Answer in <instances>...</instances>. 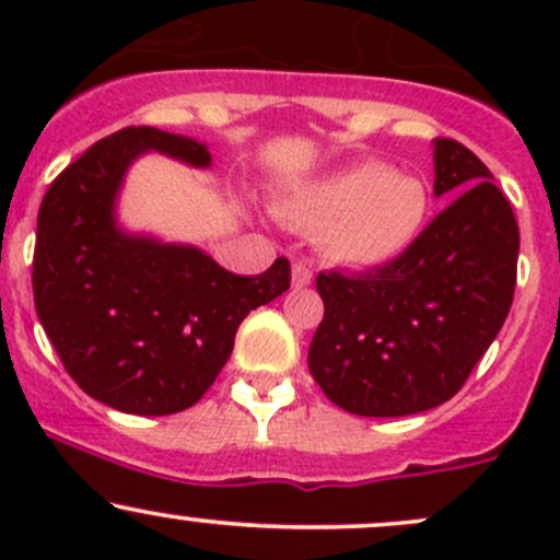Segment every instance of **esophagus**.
<instances>
[{
	"mask_svg": "<svg viewBox=\"0 0 560 560\" xmlns=\"http://www.w3.org/2000/svg\"><path fill=\"white\" fill-rule=\"evenodd\" d=\"M313 281V271H311V266H307V262H302V260H298L292 266V284L298 287V289H302V287H307Z\"/></svg>",
	"mask_w": 560,
	"mask_h": 560,
	"instance_id": "1",
	"label": "esophagus"
}]
</instances>
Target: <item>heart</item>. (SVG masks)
<instances>
[{
  "mask_svg": "<svg viewBox=\"0 0 560 560\" xmlns=\"http://www.w3.org/2000/svg\"><path fill=\"white\" fill-rule=\"evenodd\" d=\"M284 213L298 226L320 229V244L331 260L378 268L419 242L432 199L421 178L365 160L300 189Z\"/></svg>",
  "mask_w": 560,
  "mask_h": 560,
  "instance_id": "1",
  "label": "heart"
}]
</instances>
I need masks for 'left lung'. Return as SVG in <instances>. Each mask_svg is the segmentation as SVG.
<instances>
[{"label": "left lung", "mask_w": 560, "mask_h": 560, "mask_svg": "<svg viewBox=\"0 0 560 560\" xmlns=\"http://www.w3.org/2000/svg\"><path fill=\"white\" fill-rule=\"evenodd\" d=\"M458 195L419 242L363 273L326 271L307 365L334 405L395 419L447 402L503 329L518 223L492 173L455 139L434 141V195Z\"/></svg>", "instance_id": "1"}]
</instances>
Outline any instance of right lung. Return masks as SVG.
Wrapping results in <instances>:
<instances>
[{"instance_id":"add662e5","label":"right lung","mask_w":560,"mask_h":560,"mask_svg":"<svg viewBox=\"0 0 560 560\" xmlns=\"http://www.w3.org/2000/svg\"><path fill=\"white\" fill-rule=\"evenodd\" d=\"M147 150L210 165L208 147L152 126L100 139L42 199L31 279L36 316L89 397L168 416L210 389L242 320L287 292L292 268L276 258L266 273L236 276L197 247L124 234L115 195Z\"/></svg>"}]
</instances>
